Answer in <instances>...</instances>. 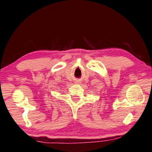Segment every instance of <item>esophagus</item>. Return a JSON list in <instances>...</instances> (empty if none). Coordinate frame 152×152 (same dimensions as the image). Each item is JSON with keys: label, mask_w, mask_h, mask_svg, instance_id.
Returning a JSON list of instances; mask_svg holds the SVG:
<instances>
[{"label": "esophagus", "mask_w": 152, "mask_h": 152, "mask_svg": "<svg viewBox=\"0 0 152 152\" xmlns=\"http://www.w3.org/2000/svg\"><path fill=\"white\" fill-rule=\"evenodd\" d=\"M75 83H76V84H80V81H79V80H76Z\"/></svg>", "instance_id": "34e87169"}]
</instances>
